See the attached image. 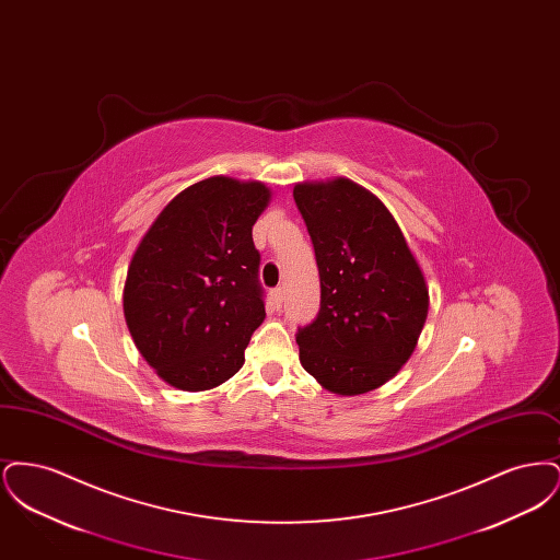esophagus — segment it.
Segmentation results:
<instances>
[{
  "instance_id": "obj_1",
  "label": "esophagus",
  "mask_w": 560,
  "mask_h": 560,
  "mask_svg": "<svg viewBox=\"0 0 560 560\" xmlns=\"http://www.w3.org/2000/svg\"><path fill=\"white\" fill-rule=\"evenodd\" d=\"M270 302H272L275 308H281V304H283V290H281V288H277V290L270 292Z\"/></svg>"
}]
</instances>
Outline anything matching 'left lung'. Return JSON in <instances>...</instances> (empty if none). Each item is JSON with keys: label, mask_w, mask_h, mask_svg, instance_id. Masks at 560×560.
Returning a JSON list of instances; mask_svg holds the SVG:
<instances>
[{"label": "left lung", "mask_w": 560, "mask_h": 560, "mask_svg": "<svg viewBox=\"0 0 560 560\" xmlns=\"http://www.w3.org/2000/svg\"><path fill=\"white\" fill-rule=\"evenodd\" d=\"M295 206L315 245L317 319L300 327V363L334 395L380 388L413 354L428 317L424 272L388 208L334 178L298 183Z\"/></svg>", "instance_id": "left-lung-1"}]
</instances>
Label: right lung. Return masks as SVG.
Here are the masks:
<instances>
[{"label":"right lung","mask_w":560,"mask_h":560,"mask_svg":"<svg viewBox=\"0 0 560 560\" xmlns=\"http://www.w3.org/2000/svg\"><path fill=\"white\" fill-rule=\"evenodd\" d=\"M270 188L212 176L178 192L133 252L124 315L133 345L174 388L210 390L240 372L265 320L252 226Z\"/></svg>","instance_id":"right-lung-1"}]
</instances>
